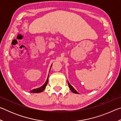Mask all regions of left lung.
Returning <instances> with one entry per match:
<instances>
[{
  "label": "left lung",
  "mask_w": 121,
  "mask_h": 121,
  "mask_svg": "<svg viewBox=\"0 0 121 121\" xmlns=\"http://www.w3.org/2000/svg\"><path fill=\"white\" fill-rule=\"evenodd\" d=\"M68 85H69V88H70V90L71 91L73 92V93H76V94H78V92H77L76 91V90L74 88H73L72 86H71L70 84V83H69V82L68 81Z\"/></svg>",
  "instance_id": "1"
}]
</instances>
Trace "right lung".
<instances>
[{
	"mask_svg": "<svg viewBox=\"0 0 121 121\" xmlns=\"http://www.w3.org/2000/svg\"><path fill=\"white\" fill-rule=\"evenodd\" d=\"M52 65H51V67H52ZM51 68H50V69H51ZM48 75H49V74H48ZM48 78H47V79H46V81L45 82V83L43 85H42V86L40 87L37 88V89H35L34 90H31V91H30V93H40V92H42L43 91L45 90V89L47 84H48Z\"/></svg>",
	"mask_w": 121,
	"mask_h": 121,
	"instance_id": "right-lung-1",
	"label": "right lung"
}]
</instances>
